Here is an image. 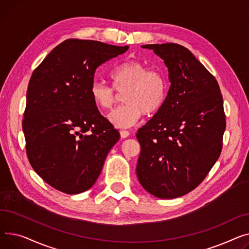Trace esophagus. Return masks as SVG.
<instances>
[{
    "label": "esophagus",
    "mask_w": 249,
    "mask_h": 249,
    "mask_svg": "<svg viewBox=\"0 0 249 249\" xmlns=\"http://www.w3.org/2000/svg\"><path fill=\"white\" fill-rule=\"evenodd\" d=\"M128 136H129V131H127V130H121V137H122V139H125Z\"/></svg>",
    "instance_id": "1"
}]
</instances>
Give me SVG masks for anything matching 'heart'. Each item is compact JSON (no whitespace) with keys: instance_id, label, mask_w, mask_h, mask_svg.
Wrapping results in <instances>:
<instances>
[{"instance_id":"1","label":"heart","mask_w":249,"mask_h":249,"mask_svg":"<svg viewBox=\"0 0 249 249\" xmlns=\"http://www.w3.org/2000/svg\"><path fill=\"white\" fill-rule=\"evenodd\" d=\"M112 86L94 81L89 89L93 104L100 109H110L123 94L124 105L108 114L116 127L126 128L136 124L142 115L152 116L163 107L168 95V80L163 72L149 69L142 61L127 59L109 73Z\"/></svg>"}]
</instances>
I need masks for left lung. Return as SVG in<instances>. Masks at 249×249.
<instances>
[{
  "mask_svg": "<svg viewBox=\"0 0 249 249\" xmlns=\"http://www.w3.org/2000/svg\"><path fill=\"white\" fill-rule=\"evenodd\" d=\"M142 47L164 60L171 85L163 107L137 133V176L152 195L177 198L198 187L221 154L223 97L216 78L186 47L175 43Z\"/></svg>",
  "mask_w": 249,
  "mask_h": 249,
  "instance_id": "8db88e82",
  "label": "left lung"
}]
</instances>
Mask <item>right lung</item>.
<instances>
[{"label":"right lung","mask_w":249,"mask_h":249,"mask_svg":"<svg viewBox=\"0 0 249 249\" xmlns=\"http://www.w3.org/2000/svg\"><path fill=\"white\" fill-rule=\"evenodd\" d=\"M127 49L67 39L32 73L22 122L26 153L34 171L58 191L72 195L91 188L120 140L89 89L96 68Z\"/></svg>","instance_id":"obj_1"}]
</instances>
